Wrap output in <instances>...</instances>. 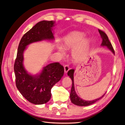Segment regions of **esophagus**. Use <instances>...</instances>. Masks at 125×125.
<instances>
[{
    "label": "esophagus",
    "instance_id": "1",
    "mask_svg": "<svg viewBox=\"0 0 125 125\" xmlns=\"http://www.w3.org/2000/svg\"><path fill=\"white\" fill-rule=\"evenodd\" d=\"M70 68L68 65H65L64 66V70H65V73H67L68 71L69 70Z\"/></svg>",
    "mask_w": 125,
    "mask_h": 125
}]
</instances>
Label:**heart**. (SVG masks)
Here are the masks:
<instances>
[{"label":"heart","instance_id":"b5f03b06","mask_svg":"<svg viewBox=\"0 0 125 125\" xmlns=\"http://www.w3.org/2000/svg\"><path fill=\"white\" fill-rule=\"evenodd\" d=\"M85 35L80 32H73L67 35L64 38V47L66 49L74 48L73 57L77 59L83 58L88 52L89 48V41L84 39ZM59 51L62 55L65 54V50L60 45L58 47Z\"/></svg>","mask_w":125,"mask_h":125}]
</instances>
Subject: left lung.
<instances>
[{
    "label": "left lung",
    "mask_w": 125,
    "mask_h": 125,
    "mask_svg": "<svg viewBox=\"0 0 125 125\" xmlns=\"http://www.w3.org/2000/svg\"><path fill=\"white\" fill-rule=\"evenodd\" d=\"M99 32L100 34L101 38L102 39L101 46L107 47L113 54H114L115 52H114V49H113L112 44L110 42H109L108 38V36H107L106 34V33L103 31H101L100 30H99ZM74 72V69H70V70L68 71V75L69 76V77L71 79L72 83H73V84H72L71 89V92L70 94V100L72 103L76 105L80 106H88L94 103L95 102L99 101L104 96L105 93L100 98H98V99H96L95 100H94L92 101H85L81 99L80 97H79L78 95L77 94L76 92H75V90H74V78H73Z\"/></svg>",
    "instance_id": "obj_1"
}]
</instances>
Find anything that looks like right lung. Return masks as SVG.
<instances>
[{
	"mask_svg": "<svg viewBox=\"0 0 125 125\" xmlns=\"http://www.w3.org/2000/svg\"><path fill=\"white\" fill-rule=\"evenodd\" d=\"M55 21L38 22L22 36L14 65L17 88L25 99L36 105L46 103L51 97V89L62 77L63 67L59 62L48 64L39 74L28 73L23 65V52L29 44L43 40H54L52 28Z\"/></svg>",
	"mask_w": 125,
	"mask_h": 125,
	"instance_id": "add662e5",
	"label": "right lung"
}]
</instances>
